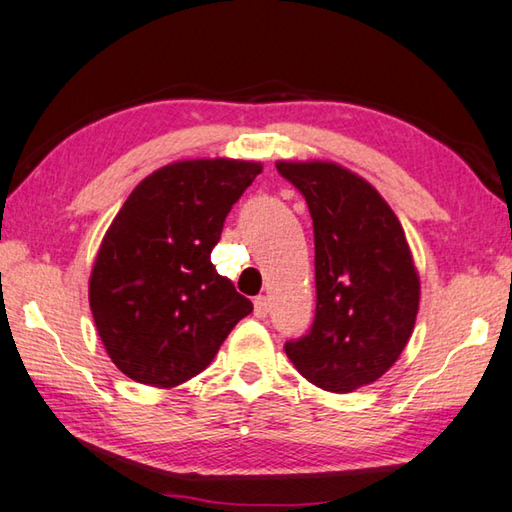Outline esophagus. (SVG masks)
I'll return each instance as SVG.
<instances>
[{"label": "esophagus", "instance_id": "1", "mask_svg": "<svg viewBox=\"0 0 512 512\" xmlns=\"http://www.w3.org/2000/svg\"><path fill=\"white\" fill-rule=\"evenodd\" d=\"M266 313H268V297L266 295L255 297V315H257V318H266Z\"/></svg>", "mask_w": 512, "mask_h": 512}]
</instances>
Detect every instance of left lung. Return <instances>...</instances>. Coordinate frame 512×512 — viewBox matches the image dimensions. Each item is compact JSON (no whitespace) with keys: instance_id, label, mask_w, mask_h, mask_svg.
<instances>
[{"instance_id":"obj_1","label":"left lung","mask_w":512,"mask_h":512,"mask_svg":"<svg viewBox=\"0 0 512 512\" xmlns=\"http://www.w3.org/2000/svg\"><path fill=\"white\" fill-rule=\"evenodd\" d=\"M309 206L315 318L284 345L297 371L327 392L374 383L412 336L421 284L401 221L371 185L333 163L275 165Z\"/></svg>"}]
</instances>
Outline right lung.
<instances>
[{
    "label": "right lung",
    "instance_id": "1",
    "mask_svg": "<svg viewBox=\"0 0 512 512\" xmlns=\"http://www.w3.org/2000/svg\"><path fill=\"white\" fill-rule=\"evenodd\" d=\"M262 165L179 161L129 194L102 239L89 282L98 336L136 383L181 385L206 369L253 311L210 262L230 208Z\"/></svg>",
    "mask_w": 512,
    "mask_h": 512
}]
</instances>
